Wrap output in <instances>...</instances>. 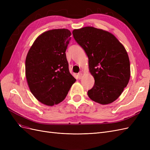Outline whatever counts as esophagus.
Segmentation results:
<instances>
[{"instance_id": "1", "label": "esophagus", "mask_w": 150, "mask_h": 150, "mask_svg": "<svg viewBox=\"0 0 150 150\" xmlns=\"http://www.w3.org/2000/svg\"><path fill=\"white\" fill-rule=\"evenodd\" d=\"M78 77H79V79H81V78H83V73H82V72H79V73H78Z\"/></svg>"}]
</instances>
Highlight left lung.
Here are the masks:
<instances>
[{
    "mask_svg": "<svg viewBox=\"0 0 150 150\" xmlns=\"http://www.w3.org/2000/svg\"><path fill=\"white\" fill-rule=\"evenodd\" d=\"M72 34L87 54L89 70L94 78L89 98L101 104L115 101L130 78L129 59L123 45L112 34L93 27L74 29Z\"/></svg>",
    "mask_w": 150,
    "mask_h": 150,
    "instance_id": "obj_1",
    "label": "left lung"
}]
</instances>
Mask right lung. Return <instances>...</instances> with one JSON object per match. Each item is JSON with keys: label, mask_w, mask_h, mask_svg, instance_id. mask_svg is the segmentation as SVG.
Listing matches in <instances>:
<instances>
[{"label": "right lung", "mask_w": 150, "mask_h": 150, "mask_svg": "<svg viewBox=\"0 0 150 150\" xmlns=\"http://www.w3.org/2000/svg\"><path fill=\"white\" fill-rule=\"evenodd\" d=\"M71 33L66 29L44 32L32 45L25 59V76L30 92L41 103L62 102L76 79L69 71L66 51Z\"/></svg>", "instance_id": "right-lung-1"}]
</instances>
